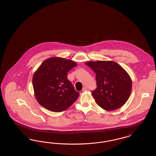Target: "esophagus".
I'll use <instances>...</instances> for the list:
<instances>
[{"label":"esophagus","instance_id":"obj_1","mask_svg":"<svg viewBox=\"0 0 156 156\" xmlns=\"http://www.w3.org/2000/svg\"><path fill=\"white\" fill-rule=\"evenodd\" d=\"M87 89V87H83V88H82V91H85Z\"/></svg>","mask_w":156,"mask_h":156}]
</instances>
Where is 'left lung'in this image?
<instances>
[{"label": "left lung", "mask_w": 156, "mask_h": 156, "mask_svg": "<svg viewBox=\"0 0 156 156\" xmlns=\"http://www.w3.org/2000/svg\"><path fill=\"white\" fill-rule=\"evenodd\" d=\"M85 64L96 74L97 89L91 91L95 102L106 111L121 108L132 90V80L128 73L111 61H89Z\"/></svg>", "instance_id": "1"}]
</instances>
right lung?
I'll use <instances>...</instances> for the list:
<instances>
[{
    "label": "right lung",
    "instance_id": "add662e5",
    "mask_svg": "<svg viewBox=\"0 0 156 156\" xmlns=\"http://www.w3.org/2000/svg\"><path fill=\"white\" fill-rule=\"evenodd\" d=\"M77 64L59 57L45 60L33 76V86L38 102L45 109L59 112L70 107L80 95L67 79V73Z\"/></svg>",
    "mask_w": 156,
    "mask_h": 156
}]
</instances>
